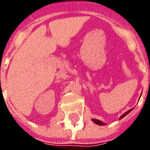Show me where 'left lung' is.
<instances>
[{"label": "left lung", "mask_w": 150, "mask_h": 150, "mask_svg": "<svg viewBox=\"0 0 150 150\" xmlns=\"http://www.w3.org/2000/svg\"><path fill=\"white\" fill-rule=\"evenodd\" d=\"M132 110H133V109H131V110H128V111H127L126 112H125V113H124V114H122V115L120 117V119H122V117H125V116L127 114H128V113H129L130 112H131ZM92 121H93V122H95V123H96V124H97V125H105V124H104L103 122L100 121V120H96V119H92Z\"/></svg>", "instance_id": "8db88e82"}]
</instances>
